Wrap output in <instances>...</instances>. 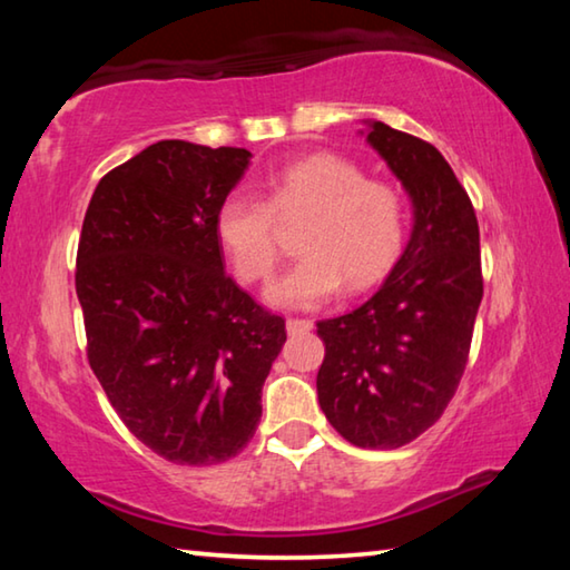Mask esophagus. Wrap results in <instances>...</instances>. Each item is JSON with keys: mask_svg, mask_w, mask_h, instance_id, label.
<instances>
[{"mask_svg": "<svg viewBox=\"0 0 570 570\" xmlns=\"http://www.w3.org/2000/svg\"><path fill=\"white\" fill-rule=\"evenodd\" d=\"M314 322L312 320H294V316H288L286 320V332L288 334H306L308 330H312Z\"/></svg>", "mask_w": 570, "mask_h": 570, "instance_id": "34e87169", "label": "esophagus"}]
</instances>
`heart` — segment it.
I'll use <instances>...</instances> for the list:
<instances>
[{
  "instance_id": "obj_1",
  "label": "heart",
  "mask_w": 570,
  "mask_h": 570,
  "mask_svg": "<svg viewBox=\"0 0 570 570\" xmlns=\"http://www.w3.org/2000/svg\"><path fill=\"white\" fill-rule=\"evenodd\" d=\"M304 218L302 256L266 288L284 308H314L342 292H364L387 276L407 236L402 193L366 180L356 163L314 153L276 170L266 200L234 190L216 210L218 244L246 284L266 282L278 262V224Z\"/></svg>"
}]
</instances>
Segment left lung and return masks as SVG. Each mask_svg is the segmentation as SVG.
Returning a JSON list of instances; mask_svg holds the SVG:
<instances>
[{
    "mask_svg": "<svg viewBox=\"0 0 570 570\" xmlns=\"http://www.w3.org/2000/svg\"><path fill=\"white\" fill-rule=\"evenodd\" d=\"M366 142L407 190L412 236L377 294L316 324V392L346 442L394 450L442 417L465 372L482 298L480 228L435 146L380 120Z\"/></svg>",
    "mask_w": 570,
    "mask_h": 570,
    "instance_id": "8db88e82",
    "label": "left lung"
}]
</instances>
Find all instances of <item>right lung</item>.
Here are the masks:
<instances>
[{"label": "right lung", "instance_id": "obj_1", "mask_svg": "<svg viewBox=\"0 0 570 570\" xmlns=\"http://www.w3.org/2000/svg\"><path fill=\"white\" fill-rule=\"evenodd\" d=\"M246 148L160 140L95 188L75 288L88 362L135 438L176 465L236 458L262 420L282 316L224 272L216 210Z\"/></svg>", "mask_w": 570, "mask_h": 570}]
</instances>
